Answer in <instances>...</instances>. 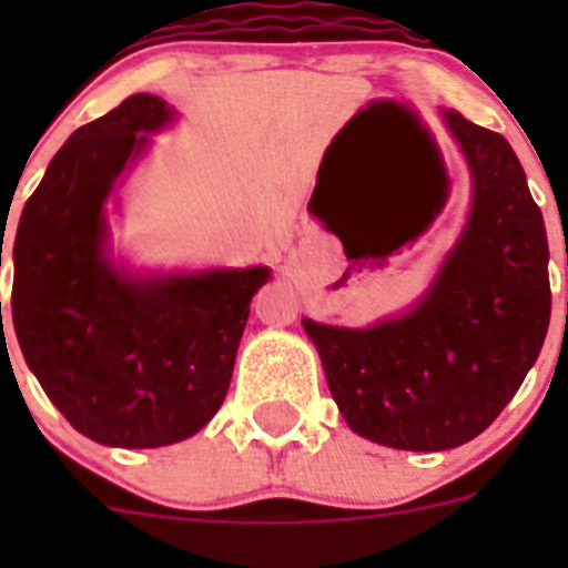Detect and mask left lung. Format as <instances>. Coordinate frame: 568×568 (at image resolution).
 I'll use <instances>...</instances> for the list:
<instances>
[{"label":"left lung","instance_id":"8db88e82","mask_svg":"<svg viewBox=\"0 0 568 568\" xmlns=\"http://www.w3.org/2000/svg\"><path fill=\"white\" fill-rule=\"evenodd\" d=\"M444 122L471 173V213L433 287L375 327L304 318L353 433L413 453L478 438L518 393L549 329V244L504 135L458 110Z\"/></svg>","mask_w":568,"mask_h":568}]
</instances>
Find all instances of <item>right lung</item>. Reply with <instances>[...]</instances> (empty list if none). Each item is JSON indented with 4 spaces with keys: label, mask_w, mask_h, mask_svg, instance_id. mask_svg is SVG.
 <instances>
[{
    "label": "right lung",
    "mask_w": 568,
    "mask_h": 568,
    "mask_svg": "<svg viewBox=\"0 0 568 568\" xmlns=\"http://www.w3.org/2000/svg\"><path fill=\"white\" fill-rule=\"evenodd\" d=\"M170 122L168 102L135 93L79 128L13 239L10 313L30 373L73 429L122 449L184 440L219 413L270 278L267 267L133 275L110 261L104 202Z\"/></svg>",
    "instance_id": "right-lung-1"
}]
</instances>
